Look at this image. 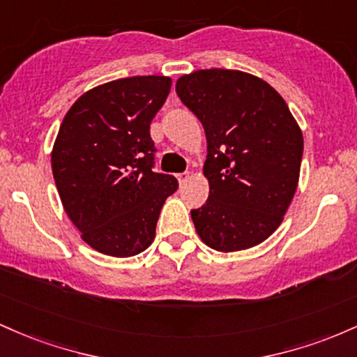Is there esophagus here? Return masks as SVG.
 Returning <instances> with one entry per match:
<instances>
[{"instance_id":"34e87169","label":"esophagus","mask_w":357,"mask_h":357,"mask_svg":"<svg viewBox=\"0 0 357 357\" xmlns=\"http://www.w3.org/2000/svg\"><path fill=\"white\" fill-rule=\"evenodd\" d=\"M189 175H190V174H189V172H183V174H178V175H177L178 182H180V183H183V182H185V180H187V178H189Z\"/></svg>"}]
</instances>
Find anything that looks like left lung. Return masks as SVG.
I'll use <instances>...</instances> for the list:
<instances>
[{"label": "left lung", "instance_id": "1", "mask_svg": "<svg viewBox=\"0 0 357 357\" xmlns=\"http://www.w3.org/2000/svg\"><path fill=\"white\" fill-rule=\"evenodd\" d=\"M175 91L207 138L209 199L190 211L195 231L222 253L263 243L298 185L303 136L287 102L263 79L229 69L182 75Z\"/></svg>", "mask_w": 357, "mask_h": 357}]
</instances>
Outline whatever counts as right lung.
<instances>
[{
	"mask_svg": "<svg viewBox=\"0 0 357 357\" xmlns=\"http://www.w3.org/2000/svg\"><path fill=\"white\" fill-rule=\"evenodd\" d=\"M172 79L135 75L84 92L63 118L52 150L60 200L96 251L128 258L155 239L160 211L177 190L174 175L153 172L150 123Z\"/></svg>",
	"mask_w": 357,
	"mask_h": 357,
	"instance_id": "obj_1",
	"label": "right lung"
}]
</instances>
